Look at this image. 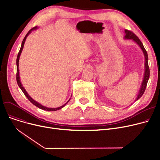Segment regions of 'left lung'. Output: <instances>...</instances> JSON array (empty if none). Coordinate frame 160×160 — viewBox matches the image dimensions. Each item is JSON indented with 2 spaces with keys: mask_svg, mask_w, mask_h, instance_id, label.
<instances>
[{
  "mask_svg": "<svg viewBox=\"0 0 160 160\" xmlns=\"http://www.w3.org/2000/svg\"><path fill=\"white\" fill-rule=\"evenodd\" d=\"M124 33H125V36L124 37V39H131L132 41H133L135 43H136L139 47L141 48L142 53L144 54V57H145V71H144V74H143V78H142V83L141 85L139 91L138 95L136 97V98L135 99V101H137L138 99H139L142 95H143L144 92L145 91L146 87H147V84L148 80L149 79V77H150V70H149V67H148V54L147 52L146 51V50L142 45V43H141V41H140V39L135 35L134 33L129 30H124Z\"/></svg>",
  "mask_w": 160,
  "mask_h": 160,
  "instance_id": "left-lung-1",
  "label": "left lung"
}]
</instances>
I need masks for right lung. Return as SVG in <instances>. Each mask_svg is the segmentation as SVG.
Listing matches in <instances>:
<instances>
[{"mask_svg": "<svg viewBox=\"0 0 160 160\" xmlns=\"http://www.w3.org/2000/svg\"><path fill=\"white\" fill-rule=\"evenodd\" d=\"M38 27H36L34 28H32L31 30H30L28 31V32L27 33V34L25 36L24 38L22 40V44H21V48H20V50L19 52L18 53V58H17V61H16V65H17V75H16V79H17V82H18V84L19 86V87L21 88V89L22 90V91L23 92V93L24 94V95L26 96L27 97V98L30 100V101L33 104H34L36 106H37L38 108L41 109V110H46V111H56V110H60V109H62V108H63L67 103H68V102L70 100V99L67 101L65 104H64L63 106H61L60 107H58V108H48V107H46V106H44L42 104H39V102H38L37 101H36L35 100H33L29 95L28 93H27V91H26V89H24V88L23 87V86L22 85L21 83V79H20V76H19V58H20V56H21V54L22 51V49H23V47H24V43H25V41H26L27 39V38L28 37V36L30 34V33L32 32V31H33L35 30L36 29H38Z\"/></svg>", "mask_w": 160, "mask_h": 160, "instance_id": "right-lung-1", "label": "right lung"}]
</instances>
